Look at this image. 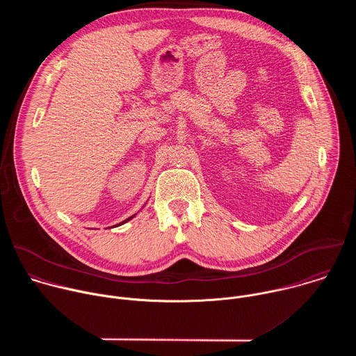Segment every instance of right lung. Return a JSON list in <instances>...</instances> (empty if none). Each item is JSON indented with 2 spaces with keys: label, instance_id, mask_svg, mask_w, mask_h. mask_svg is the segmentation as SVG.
<instances>
[{
  "label": "right lung",
  "instance_id": "obj_1",
  "mask_svg": "<svg viewBox=\"0 0 356 356\" xmlns=\"http://www.w3.org/2000/svg\"><path fill=\"white\" fill-rule=\"evenodd\" d=\"M135 216H136V214H134V216H131V217H129V218H127V220H125V221H122V222H120V224H117V225H114V227H118V225H122V224H125V222H128V221H129V220H132V218H134V217H135Z\"/></svg>",
  "mask_w": 356,
  "mask_h": 356
}]
</instances>
